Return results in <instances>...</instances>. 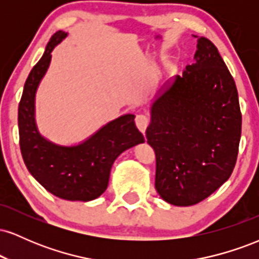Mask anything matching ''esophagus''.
Here are the masks:
<instances>
[{
	"label": "esophagus",
	"mask_w": 259,
	"mask_h": 259,
	"mask_svg": "<svg viewBox=\"0 0 259 259\" xmlns=\"http://www.w3.org/2000/svg\"><path fill=\"white\" fill-rule=\"evenodd\" d=\"M135 123H136V126H138V129L141 132L142 134H145L147 129V125H148V118L146 117L145 114H138L135 118Z\"/></svg>",
	"instance_id": "34e87169"
}]
</instances>
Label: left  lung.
Wrapping results in <instances>:
<instances>
[{"instance_id": "left-lung-1", "label": "left lung", "mask_w": 259, "mask_h": 259, "mask_svg": "<svg viewBox=\"0 0 259 259\" xmlns=\"http://www.w3.org/2000/svg\"><path fill=\"white\" fill-rule=\"evenodd\" d=\"M146 138L156 153L154 186L168 203L192 206L230 178L241 138L239 95L208 38L197 40L195 63L158 92Z\"/></svg>"}]
</instances>
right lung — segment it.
I'll use <instances>...</instances> for the list:
<instances>
[{"mask_svg":"<svg viewBox=\"0 0 259 259\" xmlns=\"http://www.w3.org/2000/svg\"><path fill=\"white\" fill-rule=\"evenodd\" d=\"M67 35L62 30L53 35L26 79L18 108L19 145L26 168L47 191L63 200L88 202L106 191L117 157L145 139L135 125L134 114L109 121L75 146L53 144L38 133L35 95L51 63V52Z\"/></svg>","mask_w":259,"mask_h":259,"instance_id":"add662e5","label":"right lung"}]
</instances>
